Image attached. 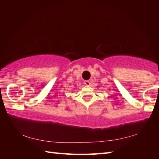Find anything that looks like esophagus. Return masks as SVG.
<instances>
[{"label": "esophagus", "instance_id": "esophagus-1", "mask_svg": "<svg viewBox=\"0 0 159 159\" xmlns=\"http://www.w3.org/2000/svg\"><path fill=\"white\" fill-rule=\"evenodd\" d=\"M84 83H85V84L86 85H90V81H88V80L85 81Z\"/></svg>", "mask_w": 159, "mask_h": 159}]
</instances>
